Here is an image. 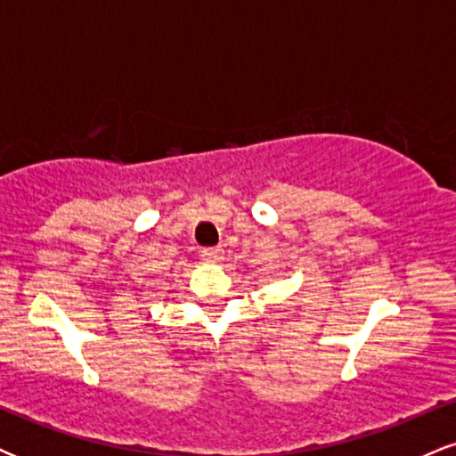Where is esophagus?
Instances as JSON below:
<instances>
[{"label": "esophagus", "mask_w": 456, "mask_h": 456, "mask_svg": "<svg viewBox=\"0 0 456 456\" xmlns=\"http://www.w3.org/2000/svg\"><path fill=\"white\" fill-rule=\"evenodd\" d=\"M201 257L206 261H221L224 257V250L221 246H212V248H203Z\"/></svg>", "instance_id": "1"}]
</instances>
